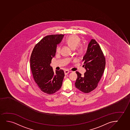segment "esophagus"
Returning a JSON list of instances; mask_svg holds the SVG:
<instances>
[{
  "label": "esophagus",
  "mask_w": 130,
  "mask_h": 130,
  "mask_svg": "<svg viewBox=\"0 0 130 130\" xmlns=\"http://www.w3.org/2000/svg\"><path fill=\"white\" fill-rule=\"evenodd\" d=\"M69 72V71H68V70H66V71H64V73H65V75H67Z\"/></svg>",
  "instance_id": "esophagus-1"
}]
</instances>
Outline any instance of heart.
<instances>
[{
    "mask_svg": "<svg viewBox=\"0 0 130 130\" xmlns=\"http://www.w3.org/2000/svg\"><path fill=\"white\" fill-rule=\"evenodd\" d=\"M66 41L68 45L72 49H75L78 46L77 51L79 54H82L84 52V46L82 44H79L80 42V39L76 35L70 36L67 38ZM60 50L61 46L60 45H59L56 47V51L57 53H59Z\"/></svg>",
    "mask_w": 130,
    "mask_h": 130,
    "instance_id": "1",
    "label": "heart"
}]
</instances>
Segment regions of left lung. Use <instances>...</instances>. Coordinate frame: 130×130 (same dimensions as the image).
<instances>
[{
	"label": "left lung",
	"mask_w": 130,
	"mask_h": 130,
	"mask_svg": "<svg viewBox=\"0 0 130 130\" xmlns=\"http://www.w3.org/2000/svg\"><path fill=\"white\" fill-rule=\"evenodd\" d=\"M84 67L86 69L84 76L78 71L75 87L83 93H89L95 89L104 72L105 58L99 44L92 39L83 58Z\"/></svg>",
	"instance_id": "1"
}]
</instances>
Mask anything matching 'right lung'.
Wrapping results in <instances>:
<instances>
[{
    "label": "right lung",
    "mask_w": 130,
    "mask_h": 130,
    "mask_svg": "<svg viewBox=\"0 0 130 130\" xmlns=\"http://www.w3.org/2000/svg\"><path fill=\"white\" fill-rule=\"evenodd\" d=\"M63 36V34L46 36L36 44L31 55L30 68L34 80L41 91L48 94L60 89L65 75L62 70L54 72L50 66L57 44Z\"/></svg>",
    "instance_id": "add662e5"
}]
</instances>
